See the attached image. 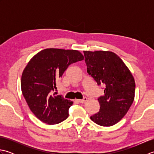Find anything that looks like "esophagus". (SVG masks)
Masks as SVG:
<instances>
[{"instance_id": "esophagus-1", "label": "esophagus", "mask_w": 154, "mask_h": 154, "mask_svg": "<svg viewBox=\"0 0 154 154\" xmlns=\"http://www.w3.org/2000/svg\"><path fill=\"white\" fill-rule=\"evenodd\" d=\"M87 100V97H85V98H83V99L78 100V101H79V102L80 103H85L86 102Z\"/></svg>"}]
</instances>
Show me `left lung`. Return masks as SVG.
Here are the masks:
<instances>
[{"label": "left lung", "instance_id": "left-lung-1", "mask_svg": "<svg viewBox=\"0 0 154 154\" xmlns=\"http://www.w3.org/2000/svg\"><path fill=\"white\" fill-rule=\"evenodd\" d=\"M83 53L87 73L98 85L105 87L104 95L98 99L100 110L91 119L100 126H113L126 115L134 99V78L123 61L112 51Z\"/></svg>", "mask_w": 154, "mask_h": 154}]
</instances>
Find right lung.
<instances>
[{"mask_svg":"<svg viewBox=\"0 0 154 154\" xmlns=\"http://www.w3.org/2000/svg\"><path fill=\"white\" fill-rule=\"evenodd\" d=\"M83 60L77 50L48 48L29 61L22 72V93L30 110L42 122L55 124L68 117L73 101L52 93L69 65Z\"/></svg>","mask_w":154,"mask_h":154,"instance_id":"right-lung-1","label":"right lung"}]
</instances>
